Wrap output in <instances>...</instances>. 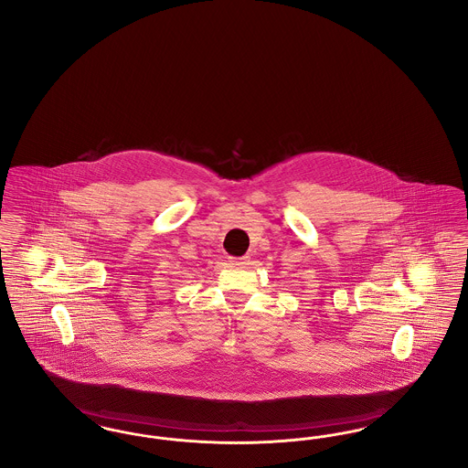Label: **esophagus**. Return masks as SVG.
<instances>
[{
  "label": "esophagus",
  "mask_w": 468,
  "mask_h": 468,
  "mask_svg": "<svg viewBox=\"0 0 468 468\" xmlns=\"http://www.w3.org/2000/svg\"><path fill=\"white\" fill-rule=\"evenodd\" d=\"M247 263H249V256L239 258V260H231V265H235V267H244Z\"/></svg>",
  "instance_id": "34e87169"
}]
</instances>
